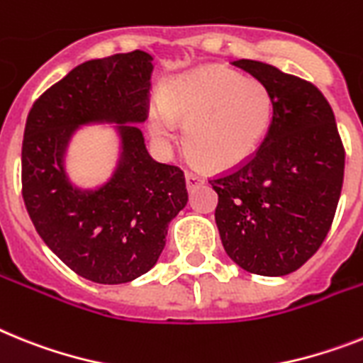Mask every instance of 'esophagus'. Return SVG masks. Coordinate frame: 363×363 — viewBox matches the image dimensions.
Returning a JSON list of instances; mask_svg holds the SVG:
<instances>
[{"instance_id": "1", "label": "esophagus", "mask_w": 363, "mask_h": 363, "mask_svg": "<svg viewBox=\"0 0 363 363\" xmlns=\"http://www.w3.org/2000/svg\"><path fill=\"white\" fill-rule=\"evenodd\" d=\"M201 184H205V179L199 175H196V173H186V186L188 190H194V188L201 186Z\"/></svg>"}]
</instances>
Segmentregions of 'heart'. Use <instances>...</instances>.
Returning a JSON list of instances; mask_svg holds the SVG:
<instances>
[{
	"label": "heart",
	"instance_id": "1",
	"mask_svg": "<svg viewBox=\"0 0 363 363\" xmlns=\"http://www.w3.org/2000/svg\"><path fill=\"white\" fill-rule=\"evenodd\" d=\"M273 120V97L257 79L208 66L172 79L149 108L147 123L158 144L184 125L188 147L210 169H230L257 153Z\"/></svg>",
	"mask_w": 363,
	"mask_h": 363
}]
</instances>
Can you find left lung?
<instances>
[{
	"label": "left lung",
	"instance_id": "left-lung-1",
	"mask_svg": "<svg viewBox=\"0 0 363 363\" xmlns=\"http://www.w3.org/2000/svg\"><path fill=\"white\" fill-rule=\"evenodd\" d=\"M234 66L266 84L273 120L249 162L210 181L230 260L264 277L299 269L327 238L343 186L345 149L334 112L304 79L258 60Z\"/></svg>",
	"mask_w": 363,
	"mask_h": 363
}]
</instances>
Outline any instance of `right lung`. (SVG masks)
I'll list each match as a JSON object with an SVG mask.
<instances>
[{"mask_svg": "<svg viewBox=\"0 0 363 363\" xmlns=\"http://www.w3.org/2000/svg\"><path fill=\"white\" fill-rule=\"evenodd\" d=\"M153 57L145 51L94 59L45 90L29 111L21 145V194L36 233L72 271L97 284L147 273L167 225L188 203L184 173L149 157L138 123L147 120ZM115 125L121 157L97 189L73 185L65 153L84 124Z\"/></svg>", "mask_w": 363, "mask_h": 363, "instance_id": "add662e5", "label": "right lung"}]
</instances>
